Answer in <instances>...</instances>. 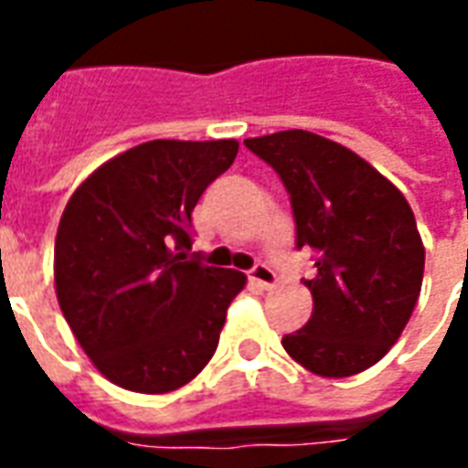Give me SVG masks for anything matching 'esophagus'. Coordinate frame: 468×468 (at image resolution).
Segmentation results:
<instances>
[{
    "label": "esophagus",
    "instance_id": "34e87169",
    "mask_svg": "<svg viewBox=\"0 0 468 468\" xmlns=\"http://www.w3.org/2000/svg\"><path fill=\"white\" fill-rule=\"evenodd\" d=\"M248 278H250L255 285H261V288H273L275 285V271L265 263H255L253 268L248 271Z\"/></svg>",
    "mask_w": 468,
    "mask_h": 468
}]
</instances>
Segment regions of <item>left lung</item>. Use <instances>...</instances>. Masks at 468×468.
<instances>
[{
	"label": "left lung",
	"instance_id": "obj_1",
	"mask_svg": "<svg viewBox=\"0 0 468 468\" xmlns=\"http://www.w3.org/2000/svg\"><path fill=\"white\" fill-rule=\"evenodd\" d=\"M291 197L295 248H311V321L283 335L308 371L344 378L371 368L409 324L423 281V243L411 205L344 144L305 130L245 140Z\"/></svg>",
	"mask_w": 468,
	"mask_h": 468
}]
</instances>
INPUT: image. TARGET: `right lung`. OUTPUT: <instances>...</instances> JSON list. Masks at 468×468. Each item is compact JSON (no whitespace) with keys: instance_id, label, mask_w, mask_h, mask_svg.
I'll use <instances>...</instances> for the list:
<instances>
[{"instance_id":"add662e5","label":"right lung","mask_w":468,"mask_h":468,"mask_svg":"<svg viewBox=\"0 0 468 468\" xmlns=\"http://www.w3.org/2000/svg\"><path fill=\"white\" fill-rule=\"evenodd\" d=\"M235 154V140H153L97 167L67 203L57 301L92 363L127 391H175L213 358L245 275L190 255V215Z\"/></svg>"}]
</instances>
